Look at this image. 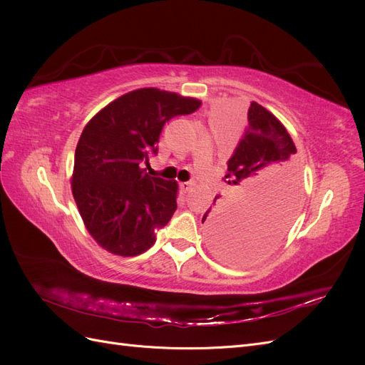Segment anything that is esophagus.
I'll return each instance as SVG.
<instances>
[{"label":"esophagus","instance_id":"esophagus-1","mask_svg":"<svg viewBox=\"0 0 365 365\" xmlns=\"http://www.w3.org/2000/svg\"><path fill=\"white\" fill-rule=\"evenodd\" d=\"M181 189H182L184 192H189V190L192 189V182H190V181H187V182H181Z\"/></svg>","mask_w":365,"mask_h":365}]
</instances>
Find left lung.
I'll return each mask as SVG.
<instances>
[{
    "instance_id": "left-lung-1",
    "label": "left lung",
    "mask_w": 365,
    "mask_h": 365,
    "mask_svg": "<svg viewBox=\"0 0 365 365\" xmlns=\"http://www.w3.org/2000/svg\"><path fill=\"white\" fill-rule=\"evenodd\" d=\"M288 130L256 102L248 123L227 161V184L236 187L230 201H217L204 217L208 244L220 259L247 263L279 245L292 224L302 195V175Z\"/></svg>"
}]
</instances>
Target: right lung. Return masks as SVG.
Here are the masks:
<instances>
[{"instance_id":"add662e5","label":"right lung","mask_w":365,"mask_h":365,"mask_svg":"<svg viewBox=\"0 0 365 365\" xmlns=\"http://www.w3.org/2000/svg\"><path fill=\"white\" fill-rule=\"evenodd\" d=\"M196 98L141 88L91 118L74 153L73 196L91 236L118 256H138L155 244V230L176 210L178 184L141 169L158 153L169 120L195 113Z\"/></svg>"}]
</instances>
